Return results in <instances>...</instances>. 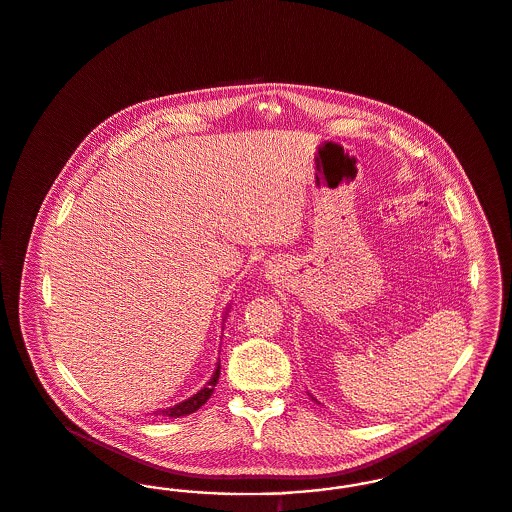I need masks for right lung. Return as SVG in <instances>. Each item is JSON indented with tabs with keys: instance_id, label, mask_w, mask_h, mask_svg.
Masks as SVG:
<instances>
[{
	"instance_id": "add662e5",
	"label": "right lung",
	"mask_w": 512,
	"mask_h": 512,
	"mask_svg": "<svg viewBox=\"0 0 512 512\" xmlns=\"http://www.w3.org/2000/svg\"><path fill=\"white\" fill-rule=\"evenodd\" d=\"M219 374L220 363L217 365V370H215L213 378L207 382V386H205L203 390L197 391L194 397H190V399H186V401H182V403L174 405L171 409H165V411H161L159 414H163V416H172V418H180V416H188V414L195 413V411H197L199 407H203V405L207 403V399L213 395L215 386H217V382H219Z\"/></svg>"
}]
</instances>
